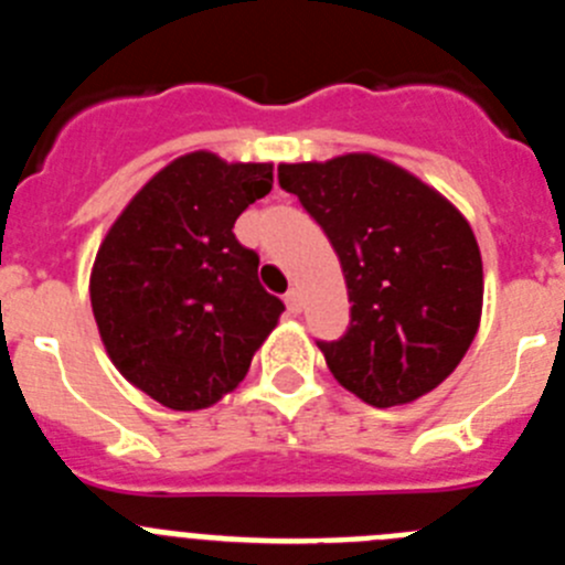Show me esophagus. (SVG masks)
I'll return each instance as SVG.
<instances>
[{
  "label": "esophagus",
  "instance_id": "esophagus-1",
  "mask_svg": "<svg viewBox=\"0 0 565 565\" xmlns=\"http://www.w3.org/2000/svg\"><path fill=\"white\" fill-rule=\"evenodd\" d=\"M286 308L288 313H299V308H302V299H299L297 288H291V291L286 294Z\"/></svg>",
  "mask_w": 565,
  "mask_h": 565
}]
</instances>
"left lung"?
Listing matches in <instances>:
<instances>
[{"mask_svg":"<svg viewBox=\"0 0 565 565\" xmlns=\"http://www.w3.org/2000/svg\"><path fill=\"white\" fill-rule=\"evenodd\" d=\"M277 178L342 263L351 326L317 342L333 379L373 407L438 387L481 322V252L463 214L376 154L282 163Z\"/></svg>","mask_w":565,"mask_h":565,"instance_id":"1","label":"left lung"}]
</instances>
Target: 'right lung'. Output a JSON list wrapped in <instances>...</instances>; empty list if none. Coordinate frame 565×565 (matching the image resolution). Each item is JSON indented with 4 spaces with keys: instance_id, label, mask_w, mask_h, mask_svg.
<instances>
[{
    "instance_id": "obj_1",
    "label": "right lung",
    "mask_w": 565,
    "mask_h": 565,
    "mask_svg": "<svg viewBox=\"0 0 565 565\" xmlns=\"http://www.w3.org/2000/svg\"><path fill=\"white\" fill-rule=\"evenodd\" d=\"M271 183V163L183 154L135 194L98 248L89 302L104 348L163 407L221 402L286 311L259 286L257 252L232 232Z\"/></svg>"
}]
</instances>
